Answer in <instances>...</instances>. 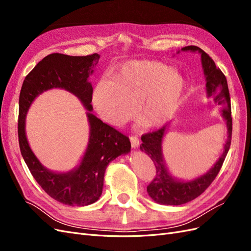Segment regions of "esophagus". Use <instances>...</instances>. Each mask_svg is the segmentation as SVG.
<instances>
[{
    "instance_id": "obj_1",
    "label": "esophagus",
    "mask_w": 251,
    "mask_h": 251,
    "mask_svg": "<svg viewBox=\"0 0 251 251\" xmlns=\"http://www.w3.org/2000/svg\"><path fill=\"white\" fill-rule=\"evenodd\" d=\"M130 140H131V144H132V148L136 149L139 147V139L136 135H132L130 137Z\"/></svg>"
}]
</instances>
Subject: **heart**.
Returning <instances> with one entry per match:
<instances>
[{
  "label": "heart",
  "mask_w": 251,
  "mask_h": 251,
  "mask_svg": "<svg viewBox=\"0 0 251 251\" xmlns=\"http://www.w3.org/2000/svg\"><path fill=\"white\" fill-rule=\"evenodd\" d=\"M186 87L185 78L169 65L130 60L118 67L112 80L101 78L92 101L105 123L120 126L135 113L147 127L163 126L176 113Z\"/></svg>",
  "instance_id": "heart-1"
}]
</instances>
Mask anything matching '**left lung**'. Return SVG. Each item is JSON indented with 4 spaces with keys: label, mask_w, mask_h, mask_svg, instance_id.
<instances>
[{
    "label": "left lung",
    "mask_w": 251,
    "mask_h": 251,
    "mask_svg": "<svg viewBox=\"0 0 251 251\" xmlns=\"http://www.w3.org/2000/svg\"><path fill=\"white\" fill-rule=\"evenodd\" d=\"M181 50L200 52L202 67L205 76H206L207 95L209 97H214V100L219 104L224 105L225 109L222 112L223 117L226 120L227 135L228 136H227V140L224 146L223 154L219 158L214 168L203 176L193 181H179L174 179L169 171L166 170L165 163L163 161L161 143L168 125H164L157 131L143 134L141 136L142 143L140 144V150L151 157L156 168V176L148 185L147 191L151 198L155 202L165 205L185 204L196 199L197 197H199L202 193L206 191L222 168L226 155L230 148L232 134L230 97L225 75L220 70V68L216 66L215 62L207 53L204 52L199 47L186 46Z\"/></svg>",
    "instance_id": "1"
}]
</instances>
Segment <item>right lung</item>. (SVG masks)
I'll return each instance as SVG.
<instances>
[{
    "instance_id": "obj_1",
    "label": "right lung",
    "mask_w": 251,
    "mask_h": 251,
    "mask_svg": "<svg viewBox=\"0 0 251 251\" xmlns=\"http://www.w3.org/2000/svg\"><path fill=\"white\" fill-rule=\"evenodd\" d=\"M98 60L97 53L87 56L52 53L28 73L20 93L18 134L21 154L44 191L51 198L70 206H85L100 199L107 166L116 157L131 150L127 136L91 113L93 88L88 77ZM52 87L65 88L76 95L89 111L90 138L86 153L79 168L66 174L53 173L44 168L29 149L25 133V117L28 107L37 95Z\"/></svg>"
}]
</instances>
